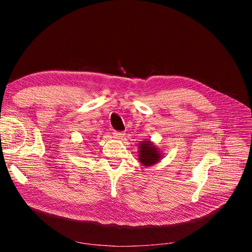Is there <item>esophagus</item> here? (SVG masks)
<instances>
[{"mask_svg":"<svg viewBox=\"0 0 252 252\" xmlns=\"http://www.w3.org/2000/svg\"><path fill=\"white\" fill-rule=\"evenodd\" d=\"M112 134H113L114 138L118 139V140L123 139V138H124V135H125L123 132H121V131H113V132H112Z\"/></svg>","mask_w":252,"mask_h":252,"instance_id":"1","label":"esophagus"}]
</instances>
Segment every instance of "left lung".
<instances>
[{"instance_id":"1","label":"left lung","mask_w":252,"mask_h":252,"mask_svg":"<svg viewBox=\"0 0 252 252\" xmlns=\"http://www.w3.org/2000/svg\"><path fill=\"white\" fill-rule=\"evenodd\" d=\"M162 150L150 140L141 141L139 144V161L145 167L154 166L163 158Z\"/></svg>"}]
</instances>
